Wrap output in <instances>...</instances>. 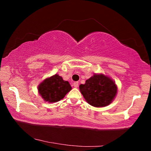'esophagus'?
Listing matches in <instances>:
<instances>
[{
	"label": "esophagus",
	"instance_id": "34e87169",
	"mask_svg": "<svg viewBox=\"0 0 151 151\" xmlns=\"http://www.w3.org/2000/svg\"><path fill=\"white\" fill-rule=\"evenodd\" d=\"M73 86H75V88H77L78 86V82H74L73 83Z\"/></svg>",
	"mask_w": 151,
	"mask_h": 151
}]
</instances>
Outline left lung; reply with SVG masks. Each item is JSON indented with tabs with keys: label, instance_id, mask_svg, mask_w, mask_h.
Here are the masks:
<instances>
[{
	"label": "left lung",
	"instance_id": "1",
	"mask_svg": "<svg viewBox=\"0 0 151 151\" xmlns=\"http://www.w3.org/2000/svg\"><path fill=\"white\" fill-rule=\"evenodd\" d=\"M81 93L86 102L94 107H103L111 104L116 96L117 86L109 76L94 74L79 86Z\"/></svg>",
	"mask_w": 151,
	"mask_h": 151
}]
</instances>
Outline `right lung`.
Returning <instances> with one entry per match:
<instances>
[{"label": "right lung", "instance_id": "right-lung-1", "mask_svg": "<svg viewBox=\"0 0 151 151\" xmlns=\"http://www.w3.org/2000/svg\"><path fill=\"white\" fill-rule=\"evenodd\" d=\"M72 87L68 81H64L58 75L45 79L40 84L38 90L45 101L56 103L63 99Z\"/></svg>", "mask_w": 151, "mask_h": 151}]
</instances>
